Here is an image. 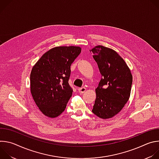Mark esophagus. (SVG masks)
I'll use <instances>...</instances> for the list:
<instances>
[{
    "label": "esophagus",
    "instance_id": "34e87169",
    "mask_svg": "<svg viewBox=\"0 0 159 159\" xmlns=\"http://www.w3.org/2000/svg\"><path fill=\"white\" fill-rule=\"evenodd\" d=\"M78 90H79V92L80 93L83 94V93H84L86 91V89L85 87H81V88H79Z\"/></svg>",
    "mask_w": 159,
    "mask_h": 159
}]
</instances>
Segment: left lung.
I'll use <instances>...</instances> for the list:
<instances>
[{"instance_id":"left-lung-1","label":"left lung","mask_w":159,"mask_h":159,"mask_svg":"<svg viewBox=\"0 0 159 159\" xmlns=\"http://www.w3.org/2000/svg\"><path fill=\"white\" fill-rule=\"evenodd\" d=\"M102 78L96 89V99L92 110L102 119L112 118L129 99L133 77L129 67L116 52L101 46L90 50Z\"/></svg>"}]
</instances>
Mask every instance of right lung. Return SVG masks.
Masks as SVG:
<instances>
[{
    "label": "right lung",
    "mask_w": 159,
    "mask_h": 159,
    "mask_svg": "<svg viewBox=\"0 0 159 159\" xmlns=\"http://www.w3.org/2000/svg\"><path fill=\"white\" fill-rule=\"evenodd\" d=\"M81 52L79 47H57L47 52L33 66L30 89L45 116L56 118L64 111L72 95L69 84L70 66Z\"/></svg>",
    "instance_id": "1"
}]
</instances>
